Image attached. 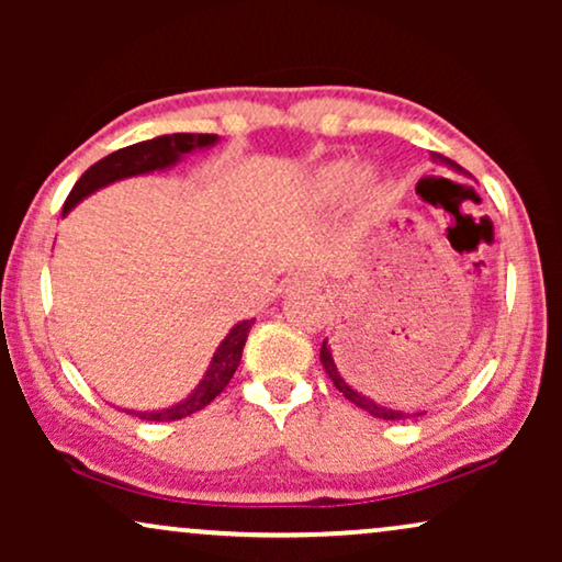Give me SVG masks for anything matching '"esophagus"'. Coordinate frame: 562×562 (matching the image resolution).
Listing matches in <instances>:
<instances>
[{
  "label": "esophagus",
  "mask_w": 562,
  "mask_h": 562,
  "mask_svg": "<svg viewBox=\"0 0 562 562\" xmlns=\"http://www.w3.org/2000/svg\"><path fill=\"white\" fill-rule=\"evenodd\" d=\"M294 286H319V276L312 271L294 273L291 279H286V289H294Z\"/></svg>",
  "instance_id": "34e87169"
}]
</instances>
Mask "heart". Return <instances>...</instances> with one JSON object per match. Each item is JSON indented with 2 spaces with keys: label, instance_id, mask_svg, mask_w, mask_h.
<instances>
[{
  "label": "heart",
  "instance_id": "b5f03b06",
  "mask_svg": "<svg viewBox=\"0 0 562 562\" xmlns=\"http://www.w3.org/2000/svg\"><path fill=\"white\" fill-rule=\"evenodd\" d=\"M350 179V166L348 164H335V166H327L322 168L317 173V191L319 194H337L345 183Z\"/></svg>",
  "mask_w": 562,
  "mask_h": 562
}]
</instances>
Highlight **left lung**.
<instances>
[{
  "label": "left lung",
  "instance_id": "left-lung-1",
  "mask_svg": "<svg viewBox=\"0 0 562 562\" xmlns=\"http://www.w3.org/2000/svg\"><path fill=\"white\" fill-rule=\"evenodd\" d=\"M435 158H440V160H445V164H448V166L458 168V164H452L450 158H442V156H437V153H435ZM319 360H322V366H325V371H327V375H329V381L335 383V389L340 391V394H342L345 398H348V402H352V404H356V406H360V409H363V412L373 414V417H379V419H394V422H398V419H412V417H419V414H409V412H396V409H386V406L375 404L373 398H368V396L360 394V391L352 389V383H356V381L350 379L348 371H345L340 360H337V356L333 358V352H329V348H327V340L322 342ZM356 386H358V383H356Z\"/></svg>",
  "mask_w": 562,
  "mask_h": 562
}]
</instances>
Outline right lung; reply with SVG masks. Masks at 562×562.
<instances>
[{"label":"right lung","mask_w":562,"mask_h":562,"mask_svg":"<svg viewBox=\"0 0 562 562\" xmlns=\"http://www.w3.org/2000/svg\"><path fill=\"white\" fill-rule=\"evenodd\" d=\"M217 143V135H191V133H173V135H160L153 137V140L145 143H135L127 145V148H120L110 153V156L97 160L89 171L81 173V179L76 181V187L68 194L66 204H64V214L68 210H74L76 204L81 202L83 196H89L91 191L106 187V183L127 179V176H137V173H148L156 171V168H166L179 160L183 153H191L196 148H206V145ZM256 319H245L240 325H235L229 329V335L220 342L217 352H214L210 368H206L202 383H199L194 394H191L187 402L171 406V409L164 412H130L140 419H150V422H176L189 417V414L202 412L206 404L214 402L225 386L233 379L237 366H240L243 358V348L245 340H248V333Z\"/></svg>","instance_id":"1"}]
</instances>
